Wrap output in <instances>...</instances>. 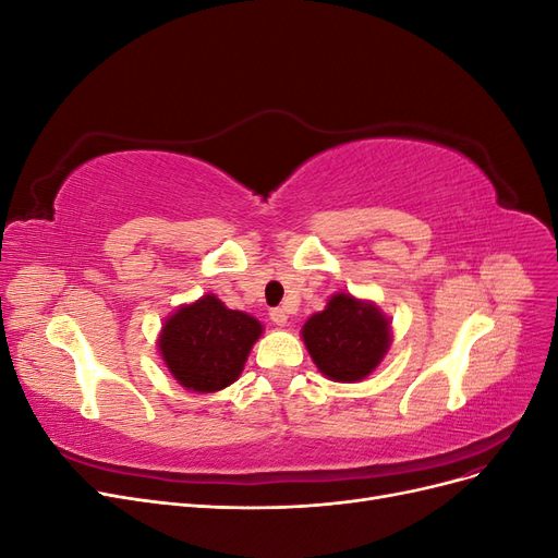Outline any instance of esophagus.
I'll list each match as a JSON object with an SVG mask.
<instances>
[{
  "mask_svg": "<svg viewBox=\"0 0 558 558\" xmlns=\"http://www.w3.org/2000/svg\"><path fill=\"white\" fill-rule=\"evenodd\" d=\"M269 318H272V324L279 326V328H283L286 324H289V314H286V310H281V307L269 312Z\"/></svg>",
  "mask_w": 558,
  "mask_h": 558,
  "instance_id": "obj_1",
  "label": "esophagus"
}]
</instances>
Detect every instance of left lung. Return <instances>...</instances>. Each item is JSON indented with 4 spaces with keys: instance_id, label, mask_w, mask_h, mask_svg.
Instances as JSON below:
<instances>
[{
    "instance_id": "obj_1",
    "label": "left lung",
    "mask_w": 558,
    "mask_h": 558,
    "mask_svg": "<svg viewBox=\"0 0 558 558\" xmlns=\"http://www.w3.org/2000/svg\"><path fill=\"white\" fill-rule=\"evenodd\" d=\"M302 340L316 367L332 381H361L391 347V320L375 302L335 293L324 312L302 326Z\"/></svg>"
}]
</instances>
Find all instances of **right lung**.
<instances>
[{
	"instance_id": "right-lung-1",
	"label": "right lung",
	"mask_w": 558,
	"mask_h": 558,
	"mask_svg": "<svg viewBox=\"0 0 558 558\" xmlns=\"http://www.w3.org/2000/svg\"><path fill=\"white\" fill-rule=\"evenodd\" d=\"M260 335V320L207 293L165 320L158 351L183 388L214 393L240 379Z\"/></svg>"
}]
</instances>
